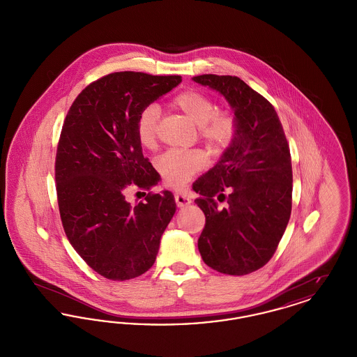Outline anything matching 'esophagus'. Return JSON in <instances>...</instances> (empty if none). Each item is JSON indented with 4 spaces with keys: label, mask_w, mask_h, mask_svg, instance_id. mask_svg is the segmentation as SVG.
I'll return each instance as SVG.
<instances>
[{
    "label": "esophagus",
    "mask_w": 357,
    "mask_h": 357,
    "mask_svg": "<svg viewBox=\"0 0 357 357\" xmlns=\"http://www.w3.org/2000/svg\"><path fill=\"white\" fill-rule=\"evenodd\" d=\"M174 199H175V204L178 207H183L186 204H191V198L186 194H175Z\"/></svg>",
    "instance_id": "34e87169"
}]
</instances>
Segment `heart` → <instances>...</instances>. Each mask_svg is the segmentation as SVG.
I'll return each mask as SVG.
<instances>
[{
    "label": "heart",
    "mask_w": 357,
    "mask_h": 357,
    "mask_svg": "<svg viewBox=\"0 0 357 357\" xmlns=\"http://www.w3.org/2000/svg\"><path fill=\"white\" fill-rule=\"evenodd\" d=\"M171 107L197 124L198 135L206 144L215 150L227 149L236 139L238 120L230 108H218L214 100L204 92L187 89L172 98ZM160 111L156 104L146 105L136 120V136L146 149H153L158 143ZM207 156L204 150H170L160 155L156 167L167 186L179 188L201 170H204Z\"/></svg>",
    "instance_id": "1"
}]
</instances>
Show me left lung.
<instances>
[{"mask_svg":"<svg viewBox=\"0 0 357 357\" xmlns=\"http://www.w3.org/2000/svg\"><path fill=\"white\" fill-rule=\"evenodd\" d=\"M192 80L221 92L238 120L231 146L192 185L206 217L198 249L211 269L245 275L271 261L288 226L293 190L288 140L271 102L237 76ZM217 199L228 204L220 209Z\"/></svg>","mask_w":357,"mask_h":357,"instance_id":"left-lung-1","label":"left lung"}]
</instances>
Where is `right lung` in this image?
Segmentation results:
<instances>
[{
    "label": "right lung",
    "mask_w": 357,
    "mask_h": 357,
    "mask_svg": "<svg viewBox=\"0 0 357 357\" xmlns=\"http://www.w3.org/2000/svg\"><path fill=\"white\" fill-rule=\"evenodd\" d=\"M181 82L179 75L114 72L86 85L64 119L54 162L60 218L77 255L108 280L147 272L175 213L170 191H153L159 174L135 127L140 111ZM128 186L149 194L132 206Z\"/></svg>",
    "instance_id": "right-lung-1"
}]
</instances>
